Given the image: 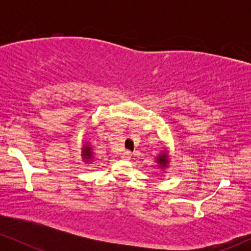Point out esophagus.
Instances as JSON below:
<instances>
[{
    "label": "esophagus",
    "mask_w": 251,
    "mask_h": 251,
    "mask_svg": "<svg viewBox=\"0 0 251 251\" xmlns=\"http://www.w3.org/2000/svg\"><path fill=\"white\" fill-rule=\"evenodd\" d=\"M122 158L124 160H128L131 158V152L129 151H124V153L122 154Z\"/></svg>",
    "instance_id": "1"
}]
</instances>
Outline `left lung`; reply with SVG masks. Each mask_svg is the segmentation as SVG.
<instances>
[{"label":"left lung","mask_w":251,"mask_h":251,"mask_svg":"<svg viewBox=\"0 0 251 251\" xmlns=\"http://www.w3.org/2000/svg\"><path fill=\"white\" fill-rule=\"evenodd\" d=\"M157 163L159 164V168L162 169H165L168 168L169 165V155H168V152H163V153H160L159 155L157 157Z\"/></svg>","instance_id":"8db88e82"}]
</instances>
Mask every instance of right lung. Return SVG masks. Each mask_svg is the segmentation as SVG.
<instances>
[{
	"label": "right lung",
	"mask_w": 251,
	"mask_h": 251,
	"mask_svg": "<svg viewBox=\"0 0 251 251\" xmlns=\"http://www.w3.org/2000/svg\"><path fill=\"white\" fill-rule=\"evenodd\" d=\"M81 153H82L83 160H85L86 163L91 162V160L93 159V152H92V148L88 145V144L83 145V149H82Z\"/></svg>",
	"instance_id": "1"
}]
</instances>
